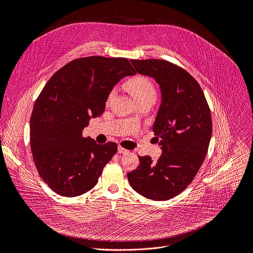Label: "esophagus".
<instances>
[{
	"instance_id": "34e87169",
	"label": "esophagus",
	"mask_w": 253,
	"mask_h": 253,
	"mask_svg": "<svg viewBox=\"0 0 253 253\" xmlns=\"http://www.w3.org/2000/svg\"><path fill=\"white\" fill-rule=\"evenodd\" d=\"M118 152H119L120 154H127L129 151L126 150V149H124L123 147H119V148H118Z\"/></svg>"
}]
</instances>
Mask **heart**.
Here are the masks:
<instances>
[{
	"label": "heart",
	"mask_w": 253,
	"mask_h": 253,
	"mask_svg": "<svg viewBox=\"0 0 253 253\" xmlns=\"http://www.w3.org/2000/svg\"><path fill=\"white\" fill-rule=\"evenodd\" d=\"M127 90L134 97L137 102L153 99L156 98V90L152 82L142 75H136L129 79L125 84ZM114 92L108 95V99H111Z\"/></svg>",
	"instance_id": "1"
}]
</instances>
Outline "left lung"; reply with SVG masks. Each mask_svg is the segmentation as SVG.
Segmentation results:
<instances>
[{
  "mask_svg": "<svg viewBox=\"0 0 253 253\" xmlns=\"http://www.w3.org/2000/svg\"><path fill=\"white\" fill-rule=\"evenodd\" d=\"M136 72L155 79L161 105L153 131L162 149L156 162L139 157L127 173L137 193L153 201L180 194L193 181L206 158L212 135V118L201 85L185 69L166 60H130Z\"/></svg>",
  "mask_w": 253,
  "mask_h": 253,
  "instance_id": "left-lung-1",
  "label": "left lung"
}]
</instances>
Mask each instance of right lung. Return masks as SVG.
Segmentation results:
<instances>
[{
  "label": "right lung",
  "instance_id": "add662e5",
  "mask_svg": "<svg viewBox=\"0 0 253 253\" xmlns=\"http://www.w3.org/2000/svg\"><path fill=\"white\" fill-rule=\"evenodd\" d=\"M135 73L125 58L85 57L63 66L43 87L30 120V145L39 175L54 192L73 197L97 184L118 146L98 145L83 130L102 115L114 85Z\"/></svg>",
  "mask_w": 253,
  "mask_h": 253
}]
</instances>
